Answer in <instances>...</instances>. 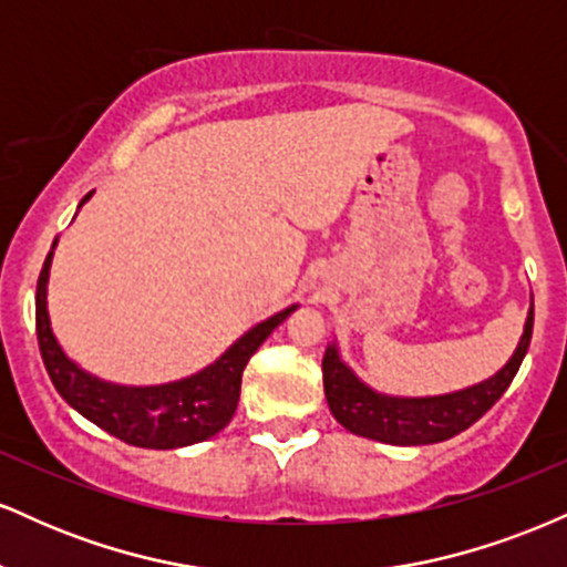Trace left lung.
Listing matches in <instances>:
<instances>
[{
	"mask_svg": "<svg viewBox=\"0 0 567 567\" xmlns=\"http://www.w3.org/2000/svg\"><path fill=\"white\" fill-rule=\"evenodd\" d=\"M530 336L533 306L517 351L493 379L464 389V392L421 396V400H402V396L373 392L343 365L338 349L328 347L322 357V381L330 413L351 434L389 442V445H432V442L451 440L470 429L474 421L483 419L501 400V394L509 389L512 379L523 365L525 351L530 347Z\"/></svg>",
	"mask_w": 567,
	"mask_h": 567,
	"instance_id": "1",
	"label": "left lung"
}]
</instances>
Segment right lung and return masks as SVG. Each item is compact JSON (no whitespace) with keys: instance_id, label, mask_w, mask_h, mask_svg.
<instances>
[{"instance_id":"obj_1","label":"right lung","mask_w":567,"mask_h":567,"mask_svg":"<svg viewBox=\"0 0 567 567\" xmlns=\"http://www.w3.org/2000/svg\"><path fill=\"white\" fill-rule=\"evenodd\" d=\"M50 261H53V252H48V261L39 271L37 282V338L50 381L76 413L93 421L103 432L114 434L127 445L152 447V451L194 445L229 424L239 402L245 365L271 336V330L296 309L290 306L271 320L247 330L220 360L192 379L162 383V386H116V383L84 373L58 347L48 317Z\"/></svg>"}]
</instances>
